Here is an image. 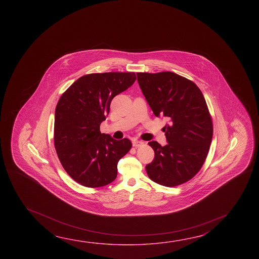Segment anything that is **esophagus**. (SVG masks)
<instances>
[{
  "label": "esophagus",
  "mask_w": 259,
  "mask_h": 259,
  "mask_svg": "<svg viewBox=\"0 0 259 259\" xmlns=\"http://www.w3.org/2000/svg\"><path fill=\"white\" fill-rule=\"evenodd\" d=\"M143 144H144V143H143L142 141L137 140V139H135V140L133 141V146L136 147V148L141 146Z\"/></svg>",
  "instance_id": "obj_1"
}]
</instances>
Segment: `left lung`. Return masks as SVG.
Segmentation results:
<instances>
[{
  "label": "left lung",
  "mask_w": 259,
  "mask_h": 259,
  "mask_svg": "<svg viewBox=\"0 0 259 259\" xmlns=\"http://www.w3.org/2000/svg\"><path fill=\"white\" fill-rule=\"evenodd\" d=\"M136 75L153 114L170 121L163 127L167 145L148 143L154 151L145 167L148 177L162 186L187 183L201 169L211 144L213 123L203 94L194 82L170 71Z\"/></svg>",
  "instance_id": "obj_1"
}]
</instances>
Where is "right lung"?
<instances>
[{"instance_id":"1","label":"right lung","mask_w":259,"mask_h":259,"mask_svg":"<svg viewBox=\"0 0 259 259\" xmlns=\"http://www.w3.org/2000/svg\"><path fill=\"white\" fill-rule=\"evenodd\" d=\"M135 72L92 73L70 85L57 104L54 146L64 170L83 186H106L117 176V162L132 148L127 138L101 134L112 99L131 87Z\"/></svg>"}]
</instances>
